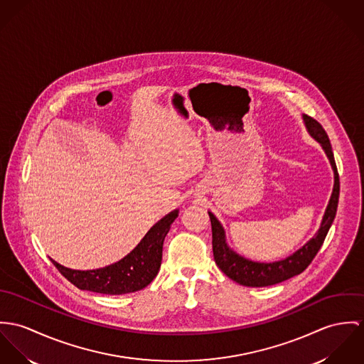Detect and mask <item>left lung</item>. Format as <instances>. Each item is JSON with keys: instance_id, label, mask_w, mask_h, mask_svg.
Listing matches in <instances>:
<instances>
[{"instance_id": "1", "label": "left lung", "mask_w": 364, "mask_h": 364, "mask_svg": "<svg viewBox=\"0 0 364 364\" xmlns=\"http://www.w3.org/2000/svg\"><path fill=\"white\" fill-rule=\"evenodd\" d=\"M303 120L306 124V128L309 134L321 144L329 163L333 170V190L331 194V200L328 202V206L323 213V222L316 233V236L306 242L301 248H299L296 252L289 255L287 258L275 261V262H255L251 259H247L233 250L226 242L225 230L220 225V222L215 218L212 212L209 213L210 225H212V248H213V258L216 265L222 269V272L229 277L232 281L248 286V287H264L271 286L277 283L283 282L286 279H290L299 274H301L314 259L318 250L321 248L323 240L326 237V233L335 219L338 200H339V174L333 159L332 146L329 142V138L323 128V125L314 119L309 116H303Z\"/></svg>"}]
</instances>
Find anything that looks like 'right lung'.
I'll list each match as a JSON object with an SVG mask.
<instances>
[{
  "mask_svg": "<svg viewBox=\"0 0 364 364\" xmlns=\"http://www.w3.org/2000/svg\"><path fill=\"white\" fill-rule=\"evenodd\" d=\"M177 216V209L167 213L149 229L145 237L128 255L109 267L92 271H77L65 268L54 259L51 261L63 277L81 290L103 294L138 291L146 287L158 275L162 264L163 242Z\"/></svg>",
  "mask_w": 364,
  "mask_h": 364,
  "instance_id": "obj_1",
  "label": "right lung"
}]
</instances>
